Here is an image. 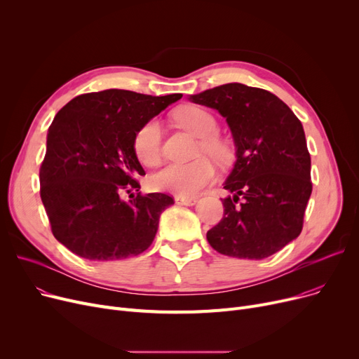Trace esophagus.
Wrapping results in <instances>:
<instances>
[{
	"instance_id": "34e87169",
	"label": "esophagus",
	"mask_w": 359,
	"mask_h": 359,
	"mask_svg": "<svg viewBox=\"0 0 359 359\" xmlns=\"http://www.w3.org/2000/svg\"><path fill=\"white\" fill-rule=\"evenodd\" d=\"M175 201H176V203H179V205L194 206V205L198 202V198H182V196H176Z\"/></svg>"
}]
</instances>
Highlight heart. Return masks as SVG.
Listing matches in <instances>:
<instances>
[{
	"instance_id": "b5f03b06",
	"label": "heart",
	"mask_w": 359,
	"mask_h": 359,
	"mask_svg": "<svg viewBox=\"0 0 359 359\" xmlns=\"http://www.w3.org/2000/svg\"><path fill=\"white\" fill-rule=\"evenodd\" d=\"M175 121L183 129L189 130L201 140L199 153H206L218 161L230 157L229 145L217 138L218 123L212 113L206 109L186 104L175 111ZM161 128L156 119L145 122L134 135V151L137 158L148 167L160 163L161 156ZM217 175L214 163L199 157L191 163H173L164 167L153 177V186L158 191L175 194L182 198L198 195L206 184H210Z\"/></svg>"
}]
</instances>
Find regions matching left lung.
Wrapping results in <instances>:
<instances>
[{
    "label": "left lung",
    "instance_id": "obj_1",
    "mask_svg": "<svg viewBox=\"0 0 359 359\" xmlns=\"http://www.w3.org/2000/svg\"><path fill=\"white\" fill-rule=\"evenodd\" d=\"M189 100L218 110L227 122L236 163L221 199L222 219L206 233L221 255L260 260L303 230L311 195V158L294 111L275 94L240 83L191 94Z\"/></svg>",
    "mask_w": 359,
    "mask_h": 359
}]
</instances>
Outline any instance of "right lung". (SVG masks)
<instances>
[{
	"label": "right lung",
	"mask_w": 359,
	"mask_h": 359,
	"mask_svg": "<svg viewBox=\"0 0 359 359\" xmlns=\"http://www.w3.org/2000/svg\"><path fill=\"white\" fill-rule=\"evenodd\" d=\"M180 93L149 96L110 88L68 102L48 129L41 165V198L52 233L88 260L138 256L153 243L161 212L173 205L165 194L129 195L145 172L134 151L135 132Z\"/></svg>",
	"instance_id": "1"
}]
</instances>
